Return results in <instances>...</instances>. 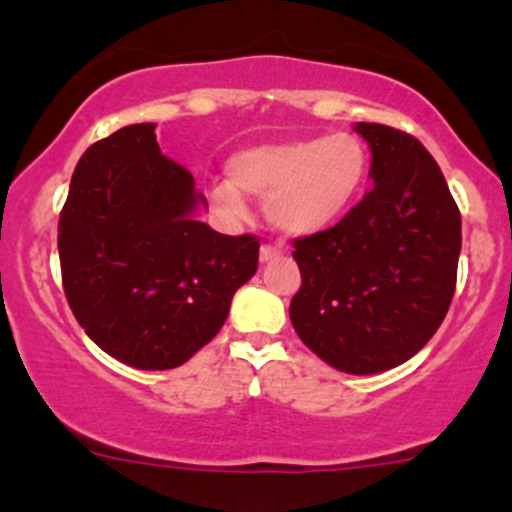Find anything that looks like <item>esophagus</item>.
<instances>
[{"instance_id": "34e87169", "label": "esophagus", "mask_w": 512, "mask_h": 512, "mask_svg": "<svg viewBox=\"0 0 512 512\" xmlns=\"http://www.w3.org/2000/svg\"><path fill=\"white\" fill-rule=\"evenodd\" d=\"M277 257H280V250H277V247H272V245L260 247V262H272V260H277Z\"/></svg>"}]
</instances>
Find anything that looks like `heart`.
<instances>
[{
    "label": "heart",
    "instance_id": "obj_1",
    "mask_svg": "<svg viewBox=\"0 0 512 512\" xmlns=\"http://www.w3.org/2000/svg\"><path fill=\"white\" fill-rule=\"evenodd\" d=\"M230 183L210 190L223 218L247 215L245 195L265 198L267 220L285 235H312L349 213L369 178V151L352 133L262 143L227 160Z\"/></svg>",
    "mask_w": 512,
    "mask_h": 512
}]
</instances>
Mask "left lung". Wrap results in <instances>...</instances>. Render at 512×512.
Instances as JSON below:
<instances>
[{"label":"left lung","mask_w":512,"mask_h":512,"mask_svg":"<svg viewBox=\"0 0 512 512\" xmlns=\"http://www.w3.org/2000/svg\"><path fill=\"white\" fill-rule=\"evenodd\" d=\"M374 188L337 225L294 240L302 287L289 319L347 374H379L426 347L451 307L461 213L431 153L404 131L356 123Z\"/></svg>","instance_id":"obj_1"}]
</instances>
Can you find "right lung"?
Returning a JSON list of instances; mask_svg holds the SVG:
<instances>
[{
  "instance_id": "obj_1",
  "label": "right lung",
  "mask_w": 512,
  "mask_h": 512,
  "mask_svg": "<svg viewBox=\"0 0 512 512\" xmlns=\"http://www.w3.org/2000/svg\"><path fill=\"white\" fill-rule=\"evenodd\" d=\"M198 208L208 200L160 153L156 123L96 141L71 175L59 218L66 299L91 342L133 369L185 364L257 272V237L220 235Z\"/></svg>"
}]
</instances>
